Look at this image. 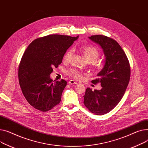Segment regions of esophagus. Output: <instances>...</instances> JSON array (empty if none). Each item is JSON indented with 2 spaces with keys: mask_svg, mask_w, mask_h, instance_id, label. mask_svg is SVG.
I'll use <instances>...</instances> for the list:
<instances>
[{
  "mask_svg": "<svg viewBox=\"0 0 148 148\" xmlns=\"http://www.w3.org/2000/svg\"><path fill=\"white\" fill-rule=\"evenodd\" d=\"M68 82H69V84H77V82H75V81H73V80H70Z\"/></svg>",
  "mask_w": 148,
  "mask_h": 148,
  "instance_id": "34e87169",
  "label": "esophagus"
}]
</instances>
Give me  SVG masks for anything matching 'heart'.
Segmentation results:
<instances>
[{
  "label": "heart",
  "mask_w": 148,
  "mask_h": 148,
  "mask_svg": "<svg viewBox=\"0 0 148 148\" xmlns=\"http://www.w3.org/2000/svg\"><path fill=\"white\" fill-rule=\"evenodd\" d=\"M84 56L87 60L88 62H90L94 67L97 68L99 67V64L96 61L100 57V53L97 48L92 45H84L81 47ZM73 53V49H69L65 53L63 60L64 62H69L71 59ZM67 75L75 79L79 80L83 77L82 72L77 70L76 69H71L67 72Z\"/></svg>",
  "instance_id": "obj_1"
}]
</instances>
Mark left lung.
I'll use <instances>...</instances> for the list:
<instances>
[{
    "label": "left lung",
    "mask_w": 148,
    "mask_h": 148,
    "mask_svg": "<svg viewBox=\"0 0 148 148\" xmlns=\"http://www.w3.org/2000/svg\"><path fill=\"white\" fill-rule=\"evenodd\" d=\"M90 39L99 44L103 50L106 62L98 73V78L91 82L100 83V90L87 88L84 104L92 114L102 115L114 109L122 99L128 85L131 70L128 58L119 43L103 35H93Z\"/></svg>",
    "instance_id": "8db88e82"
}]
</instances>
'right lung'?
<instances>
[{
    "label": "right lung",
    "instance_id": "1",
    "mask_svg": "<svg viewBox=\"0 0 148 148\" xmlns=\"http://www.w3.org/2000/svg\"><path fill=\"white\" fill-rule=\"evenodd\" d=\"M78 36L49 34L34 40L25 49L18 67V79L24 96L34 108L47 112L60 102L67 82L53 81L49 75Z\"/></svg>",
    "mask_w": 148,
    "mask_h": 148
}]
</instances>
